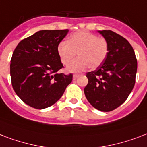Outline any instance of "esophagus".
I'll use <instances>...</instances> for the list:
<instances>
[{
  "mask_svg": "<svg viewBox=\"0 0 147 147\" xmlns=\"http://www.w3.org/2000/svg\"><path fill=\"white\" fill-rule=\"evenodd\" d=\"M79 77V75L78 74H74V76H73V79L74 80H76L77 79V77Z\"/></svg>",
  "mask_w": 147,
  "mask_h": 147,
  "instance_id": "34e87169",
  "label": "esophagus"
}]
</instances>
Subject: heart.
Instances as JSON below:
<instances>
[{
  "mask_svg": "<svg viewBox=\"0 0 147 147\" xmlns=\"http://www.w3.org/2000/svg\"><path fill=\"white\" fill-rule=\"evenodd\" d=\"M109 47L107 40L89 31L74 34L68 41L58 44L57 53L63 65L68 66L78 53L79 59L68 67L70 72H81L90 67H100L107 58Z\"/></svg>",
  "mask_w": 147,
  "mask_h": 147,
  "instance_id": "b5f03b06",
  "label": "heart"
}]
</instances>
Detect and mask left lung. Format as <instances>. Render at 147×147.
I'll use <instances>...</instances> for the list:
<instances>
[{
    "label": "left lung",
    "instance_id": "1",
    "mask_svg": "<svg viewBox=\"0 0 147 147\" xmlns=\"http://www.w3.org/2000/svg\"><path fill=\"white\" fill-rule=\"evenodd\" d=\"M107 40L109 51L103 63L88 72L84 88L87 100L103 112L115 110L123 103L136 81L137 61L132 46L124 37L112 30H99Z\"/></svg>",
    "mask_w": 147,
    "mask_h": 147
}]
</instances>
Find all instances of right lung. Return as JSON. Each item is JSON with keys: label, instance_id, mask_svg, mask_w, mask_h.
Listing matches in <instances>:
<instances>
[{"label": "right lung", "instance_id": "1", "mask_svg": "<svg viewBox=\"0 0 147 147\" xmlns=\"http://www.w3.org/2000/svg\"><path fill=\"white\" fill-rule=\"evenodd\" d=\"M69 30H44L22 40L11 60V84L16 94L35 109L49 107L61 98L73 74H59L63 67L57 46Z\"/></svg>", "mask_w": 147, "mask_h": 147}]
</instances>
